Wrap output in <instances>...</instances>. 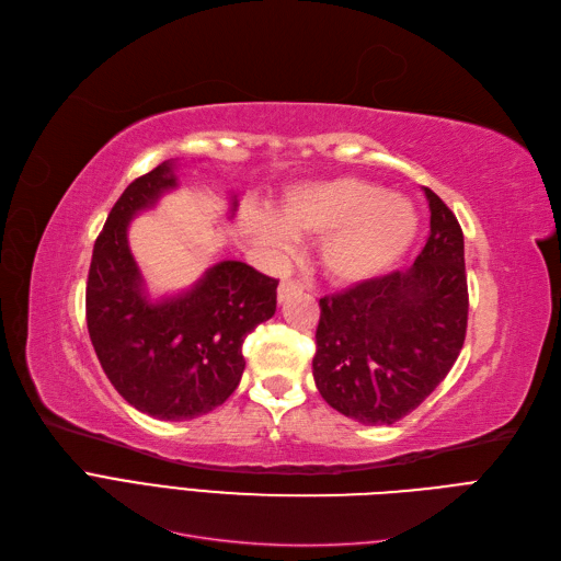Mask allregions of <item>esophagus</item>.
<instances>
[{
    "label": "esophagus",
    "mask_w": 561,
    "mask_h": 561,
    "mask_svg": "<svg viewBox=\"0 0 561 561\" xmlns=\"http://www.w3.org/2000/svg\"><path fill=\"white\" fill-rule=\"evenodd\" d=\"M302 291V284L296 282V279H282L279 286H277V298L279 302H284L288 296H296Z\"/></svg>",
    "instance_id": "esophagus-1"
}]
</instances>
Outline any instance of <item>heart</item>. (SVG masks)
I'll return each instance as SVG.
<instances>
[{
	"instance_id": "obj_1",
	"label": "heart",
	"mask_w": 561,
	"mask_h": 561,
	"mask_svg": "<svg viewBox=\"0 0 561 561\" xmlns=\"http://www.w3.org/2000/svg\"><path fill=\"white\" fill-rule=\"evenodd\" d=\"M417 226L408 197L356 176L300 184L284 195L277 216L265 209L242 214L244 232L270 254H286L294 240H319L321 273L342 286L389 273L414 242Z\"/></svg>"
}]
</instances>
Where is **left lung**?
I'll list each match as a JSON object with an SVG mask.
<instances>
[{
	"mask_svg": "<svg viewBox=\"0 0 561 561\" xmlns=\"http://www.w3.org/2000/svg\"><path fill=\"white\" fill-rule=\"evenodd\" d=\"M431 232L408 270L323 296L312 375L321 399L366 426L420 408L463 347V232L431 188Z\"/></svg>",
	"mask_w": 561,
	"mask_h": 561,
	"instance_id": "8db88e82",
	"label": "left lung"
}]
</instances>
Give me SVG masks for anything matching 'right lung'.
Listing matches in <instances>:
<instances>
[{"label":"right lung","instance_id":"1","mask_svg":"<svg viewBox=\"0 0 561 561\" xmlns=\"http://www.w3.org/2000/svg\"><path fill=\"white\" fill-rule=\"evenodd\" d=\"M176 188L172 160L123 191L93 247L85 321L100 366L139 412L184 422L238 389L242 342L277 310V279L242 261L211 265L188 291L151 300L128 244L133 216ZM238 209L232 195L230 214Z\"/></svg>","mask_w":561,"mask_h":561}]
</instances>
